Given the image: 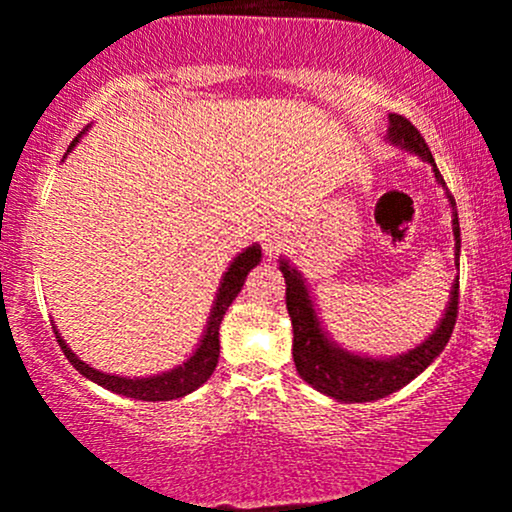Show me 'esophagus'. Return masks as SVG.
<instances>
[{
	"label": "esophagus",
	"instance_id": "1",
	"mask_svg": "<svg viewBox=\"0 0 512 512\" xmlns=\"http://www.w3.org/2000/svg\"><path fill=\"white\" fill-rule=\"evenodd\" d=\"M260 240H262V248H264V252H267V255H274V252L279 250L281 245H284V240H286V231H284V228L279 226V223H267V226L262 228Z\"/></svg>",
	"mask_w": 512,
	"mask_h": 512
}]
</instances>
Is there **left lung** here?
I'll use <instances>...</instances> for the list:
<instances>
[{
	"mask_svg": "<svg viewBox=\"0 0 512 512\" xmlns=\"http://www.w3.org/2000/svg\"><path fill=\"white\" fill-rule=\"evenodd\" d=\"M390 127H387V142L397 149L409 151L428 163L436 175V182L445 190L452 209V236H455V260L460 264V221H457L455 199L445 187L443 175L433 161L424 137L419 134L407 117L390 113ZM279 269L286 279V310L291 315L293 325V363L298 375L308 385H313L322 395L337 399V402H375L392 392L402 390L416 375H421L440 356V351L448 344L457 320V289L460 281H452L450 301L445 305V313L440 317L428 337L414 349L404 351L399 356H368L344 349L330 337V332L322 325L320 315L315 310V301L310 296L308 284L303 274L293 264L281 257Z\"/></svg>",
	"mask_w": 512,
	"mask_h": 512,
	"instance_id": "left-lung-1",
	"label": "left lung"
}]
</instances>
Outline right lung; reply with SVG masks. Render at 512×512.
Segmentation results:
<instances>
[{
    "label": "right lung",
    "instance_id": "add662e5",
    "mask_svg": "<svg viewBox=\"0 0 512 512\" xmlns=\"http://www.w3.org/2000/svg\"><path fill=\"white\" fill-rule=\"evenodd\" d=\"M84 134H86V129L74 139L72 146L67 149V154L81 142V137H84ZM260 260H262V248L257 243L248 245V248L233 257V262L228 264V269L223 272L221 281H219V291H216L207 327H204L197 349L192 351V356L185 358L180 366L163 370V373L144 375V378H129V375L103 373V370L91 368L86 361H81V358L76 356L72 349H69L67 342H64L62 334L57 332V327H55V337L62 346L64 356L69 358V363H72V366L79 370L84 378L91 380V383L105 387V390L117 392V395H122V397L142 399V402H170V399L185 397V395H190V392H195L197 387H202L204 383H207V380L211 378V373H214L216 363H219V327H221L223 315H226L228 305L236 301L240 289H243L245 279H248L250 269H255L257 264H260Z\"/></svg>",
    "mask_w": 512,
    "mask_h": 512
}]
</instances>
